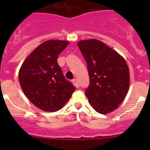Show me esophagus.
I'll return each mask as SVG.
<instances>
[{"label":"esophagus","instance_id":"esophagus-1","mask_svg":"<svg viewBox=\"0 0 150 150\" xmlns=\"http://www.w3.org/2000/svg\"><path fill=\"white\" fill-rule=\"evenodd\" d=\"M72 83H73L74 86H75V87L77 88H79V83H78V81H77L76 79H74V80H72Z\"/></svg>","mask_w":150,"mask_h":150}]
</instances>
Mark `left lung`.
I'll use <instances>...</instances> for the list:
<instances>
[{"mask_svg": "<svg viewBox=\"0 0 150 150\" xmlns=\"http://www.w3.org/2000/svg\"><path fill=\"white\" fill-rule=\"evenodd\" d=\"M78 46L87 62L90 85L85 93L89 104L101 114L114 111L129 89V69L125 59L96 39L80 40Z\"/></svg>", "mask_w": 150, "mask_h": 150, "instance_id": "obj_1", "label": "left lung"}]
</instances>
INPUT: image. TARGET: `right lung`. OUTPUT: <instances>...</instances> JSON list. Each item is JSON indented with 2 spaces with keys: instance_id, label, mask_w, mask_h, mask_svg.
Listing matches in <instances>:
<instances>
[{
  "instance_id": "add662e5",
  "label": "right lung",
  "mask_w": 150,
  "mask_h": 150,
  "mask_svg": "<svg viewBox=\"0 0 150 150\" xmlns=\"http://www.w3.org/2000/svg\"><path fill=\"white\" fill-rule=\"evenodd\" d=\"M69 43L60 40L43 42L30 53L19 69V81L24 93L43 111L59 110L75 89L66 81L57 63L59 54Z\"/></svg>"
}]
</instances>
